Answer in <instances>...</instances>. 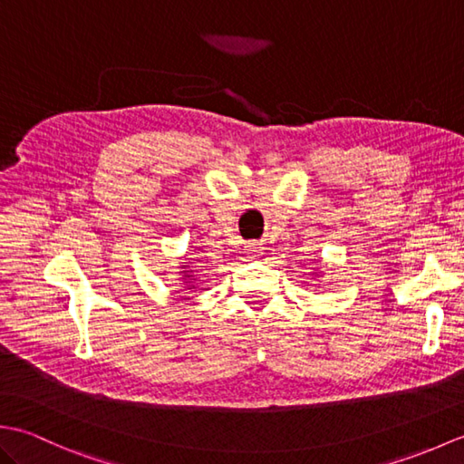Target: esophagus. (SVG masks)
Segmentation results:
<instances>
[{"label":"esophagus","mask_w":464,"mask_h":464,"mask_svg":"<svg viewBox=\"0 0 464 464\" xmlns=\"http://www.w3.org/2000/svg\"><path fill=\"white\" fill-rule=\"evenodd\" d=\"M249 251H251L253 255H257V253H261V247H257V245H251Z\"/></svg>","instance_id":"obj_1"}]
</instances>
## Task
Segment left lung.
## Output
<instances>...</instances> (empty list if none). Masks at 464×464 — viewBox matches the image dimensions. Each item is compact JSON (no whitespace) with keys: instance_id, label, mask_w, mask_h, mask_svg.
<instances>
[{"instance_id":"8db88e82","label":"left lung","mask_w":464,"mask_h":464,"mask_svg":"<svg viewBox=\"0 0 464 464\" xmlns=\"http://www.w3.org/2000/svg\"><path fill=\"white\" fill-rule=\"evenodd\" d=\"M313 275H314V279H317V277H321V275H323V273H321V271H314Z\"/></svg>"}]
</instances>
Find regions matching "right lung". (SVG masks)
<instances>
[{
    "label": "right lung",
    "instance_id": "1",
    "mask_svg": "<svg viewBox=\"0 0 464 464\" xmlns=\"http://www.w3.org/2000/svg\"><path fill=\"white\" fill-rule=\"evenodd\" d=\"M179 275H181V279H183V287L185 289H193V291L197 289V275H195V269L191 267L189 263L181 265Z\"/></svg>",
    "mask_w": 464,
    "mask_h": 464
}]
</instances>
